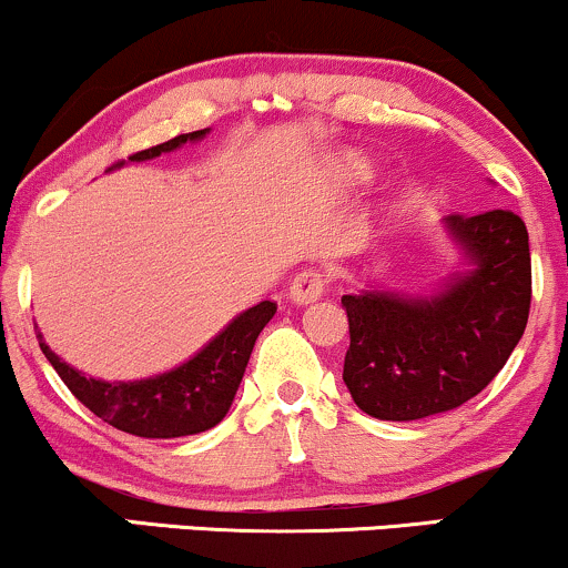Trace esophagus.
<instances>
[{
  "mask_svg": "<svg viewBox=\"0 0 568 568\" xmlns=\"http://www.w3.org/2000/svg\"><path fill=\"white\" fill-rule=\"evenodd\" d=\"M325 285H328V275L317 266H310V270H302L291 283V298L296 304H310L315 298L323 296Z\"/></svg>",
  "mask_w": 568,
  "mask_h": 568,
  "instance_id": "1",
  "label": "esophagus"
}]
</instances>
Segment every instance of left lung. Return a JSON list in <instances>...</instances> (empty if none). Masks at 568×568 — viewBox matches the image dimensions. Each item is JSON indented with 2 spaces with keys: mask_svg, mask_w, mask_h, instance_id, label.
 Segmentation results:
<instances>
[{
  "mask_svg": "<svg viewBox=\"0 0 568 568\" xmlns=\"http://www.w3.org/2000/svg\"><path fill=\"white\" fill-rule=\"evenodd\" d=\"M473 272L429 298L342 296L349 317L344 384L368 416L410 422L467 403L499 374L531 306L529 232L518 213L446 219Z\"/></svg>",
  "mask_w": 568,
  "mask_h": 568,
  "instance_id": "1",
  "label": "left lung"
}]
</instances>
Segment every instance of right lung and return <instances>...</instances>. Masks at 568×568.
Instances as JSON below:
<instances>
[{"label":"right lung","instance_id":"right-lung-1","mask_svg":"<svg viewBox=\"0 0 568 568\" xmlns=\"http://www.w3.org/2000/svg\"><path fill=\"white\" fill-rule=\"evenodd\" d=\"M205 133L207 130H194V133L175 135V139L158 143V146L130 154L128 160L141 162L160 158L162 152H173L181 143L197 141ZM116 165H122V162H116ZM275 312V302L251 306L243 315L234 317L205 349L197 352L184 366L141 382L90 379L77 368L67 366L42 342V334H37V338L44 357L58 371L71 395L93 410L98 419L122 429V433L139 435V438H181V435L205 433L224 419L234 393L243 382L253 344Z\"/></svg>","mask_w":568,"mask_h":568}]
</instances>
